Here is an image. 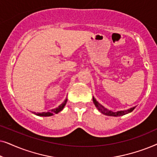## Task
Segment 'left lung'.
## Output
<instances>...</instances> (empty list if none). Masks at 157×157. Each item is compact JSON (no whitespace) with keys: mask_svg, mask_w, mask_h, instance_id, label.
<instances>
[{"mask_svg":"<svg viewBox=\"0 0 157 157\" xmlns=\"http://www.w3.org/2000/svg\"><path fill=\"white\" fill-rule=\"evenodd\" d=\"M93 102L94 105H95L96 108L98 111H100L101 113H103V114L106 115V116H110V117H121V116H124L125 114H127L128 113H131L132 111L134 110V109L136 108V106L132 107V108H130L127 109V110H124V111H118L117 112H113V111L109 110L105 108L104 106H103L101 104H100L98 103L95 98L93 96Z\"/></svg>","mask_w":157,"mask_h":157,"instance_id":"left-lung-1","label":"left lung"}]
</instances>
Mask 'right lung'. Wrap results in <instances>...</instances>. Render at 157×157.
<instances>
[{
  "label": "right lung",
  "mask_w": 157,
  "mask_h": 157,
  "mask_svg": "<svg viewBox=\"0 0 157 157\" xmlns=\"http://www.w3.org/2000/svg\"><path fill=\"white\" fill-rule=\"evenodd\" d=\"M67 100H68L67 98H66V99L64 100V101L62 103L61 105H59L57 108L51 109L50 111H47V112H42V113L33 112V113H34V114L36 116H38V117H51V116H53V115L56 114V113H59L60 111H61L62 110H63L64 106H65V105L66 104V102H67Z\"/></svg>",
  "instance_id": "right-lung-1"
}]
</instances>
